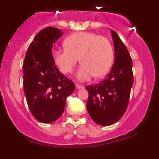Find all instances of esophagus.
Returning <instances> with one entry per match:
<instances>
[{
	"mask_svg": "<svg viewBox=\"0 0 159 159\" xmlns=\"http://www.w3.org/2000/svg\"><path fill=\"white\" fill-rule=\"evenodd\" d=\"M75 88H76L77 89H81V88H84V86H82V85H80V84H75Z\"/></svg>",
	"mask_w": 159,
	"mask_h": 159,
	"instance_id": "obj_1",
	"label": "esophagus"
}]
</instances>
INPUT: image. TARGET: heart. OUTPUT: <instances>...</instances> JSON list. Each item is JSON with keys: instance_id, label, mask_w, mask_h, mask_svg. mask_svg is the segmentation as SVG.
Here are the masks:
<instances>
[{"instance_id": "obj_1", "label": "heart", "mask_w": 159, "mask_h": 159, "mask_svg": "<svg viewBox=\"0 0 159 159\" xmlns=\"http://www.w3.org/2000/svg\"><path fill=\"white\" fill-rule=\"evenodd\" d=\"M64 48H54L52 57L60 71L71 72L79 58L82 63L76 73L80 81L89 80L94 75L104 76L112 65L113 48L107 38L89 32H75L64 40Z\"/></svg>"}]
</instances>
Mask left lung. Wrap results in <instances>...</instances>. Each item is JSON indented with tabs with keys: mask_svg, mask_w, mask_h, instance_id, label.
Masks as SVG:
<instances>
[{
	"mask_svg": "<svg viewBox=\"0 0 159 159\" xmlns=\"http://www.w3.org/2000/svg\"><path fill=\"white\" fill-rule=\"evenodd\" d=\"M115 49V63L102 83L86 87L89 96L87 109L95 123L110 126L121 119L127 110L133 85L132 60L119 36L111 30Z\"/></svg>",
	"mask_w": 159,
	"mask_h": 159,
	"instance_id": "1",
	"label": "left lung"
}]
</instances>
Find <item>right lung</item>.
Instances as JSON below:
<instances>
[{
	"instance_id": "add662e5",
	"label": "right lung",
	"mask_w": 159,
	"mask_h": 159,
	"mask_svg": "<svg viewBox=\"0 0 159 159\" xmlns=\"http://www.w3.org/2000/svg\"><path fill=\"white\" fill-rule=\"evenodd\" d=\"M61 36L57 28L42 29L30 43L23 63L28 106L40 123H53L62 116L66 99L75 90V84L59 71L52 57L53 43Z\"/></svg>"
}]
</instances>
